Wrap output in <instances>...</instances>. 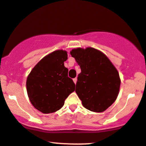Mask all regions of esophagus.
Returning <instances> with one entry per match:
<instances>
[{
	"label": "esophagus",
	"mask_w": 146,
	"mask_h": 146,
	"mask_svg": "<svg viewBox=\"0 0 146 146\" xmlns=\"http://www.w3.org/2000/svg\"><path fill=\"white\" fill-rule=\"evenodd\" d=\"M77 80H78L77 78H73V82H74V83H75V84H76V82H77Z\"/></svg>",
	"instance_id": "34e87169"
}]
</instances>
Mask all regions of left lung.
Returning <instances> with one entry per match:
<instances>
[{"label": "left lung", "instance_id": "8db88e82", "mask_svg": "<svg viewBox=\"0 0 146 146\" xmlns=\"http://www.w3.org/2000/svg\"><path fill=\"white\" fill-rule=\"evenodd\" d=\"M70 54L81 69L76 92L82 105L91 111H104L114 103L119 94L120 79L108 58L92 47L74 49Z\"/></svg>", "mask_w": 146, "mask_h": 146}]
</instances>
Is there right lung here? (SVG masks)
Segmentation results:
<instances>
[{
    "instance_id": "right-lung-1",
    "label": "right lung",
    "mask_w": 146,
    "mask_h": 146,
    "mask_svg": "<svg viewBox=\"0 0 146 146\" xmlns=\"http://www.w3.org/2000/svg\"><path fill=\"white\" fill-rule=\"evenodd\" d=\"M68 54L56 50L35 66L27 80V90L32 105L42 113H52L62 108L66 99L75 91L76 85L64 66Z\"/></svg>"
}]
</instances>
